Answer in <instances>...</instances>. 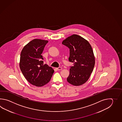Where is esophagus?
<instances>
[{"instance_id":"1","label":"esophagus","mask_w":122,"mask_h":122,"mask_svg":"<svg viewBox=\"0 0 122 122\" xmlns=\"http://www.w3.org/2000/svg\"><path fill=\"white\" fill-rule=\"evenodd\" d=\"M56 70H57V71H59V70H62V67H57V68H56Z\"/></svg>"}]
</instances>
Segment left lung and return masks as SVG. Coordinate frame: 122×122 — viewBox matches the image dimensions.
<instances>
[{"mask_svg":"<svg viewBox=\"0 0 122 122\" xmlns=\"http://www.w3.org/2000/svg\"><path fill=\"white\" fill-rule=\"evenodd\" d=\"M62 44L69 48L68 60L74 63L67 81L73 86H81L88 80L95 64L92 46L88 41L77 34L68 36Z\"/></svg>","mask_w":122,"mask_h":122,"instance_id":"1","label":"left lung"}]
</instances>
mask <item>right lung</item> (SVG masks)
<instances>
[{"mask_svg": "<svg viewBox=\"0 0 122 122\" xmlns=\"http://www.w3.org/2000/svg\"><path fill=\"white\" fill-rule=\"evenodd\" d=\"M48 42L47 40L34 39L23 47L21 52V71L29 82L36 87L48 83L54 72L52 67L44 65L41 55Z\"/></svg>", "mask_w": 122, "mask_h": 122, "instance_id": "right-lung-1", "label": "right lung"}]
</instances>
